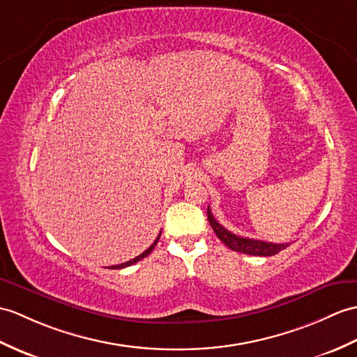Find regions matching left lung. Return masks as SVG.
<instances>
[{
	"instance_id": "8db88e82",
	"label": "left lung",
	"mask_w": 357,
	"mask_h": 357,
	"mask_svg": "<svg viewBox=\"0 0 357 357\" xmlns=\"http://www.w3.org/2000/svg\"><path fill=\"white\" fill-rule=\"evenodd\" d=\"M206 214H208V222L213 228L216 236L225 243L229 250L243 252L248 255H260V257H269L275 255L280 251L286 250L289 243H272V242H263V240H255V238H248V237H240L234 233H231L225 227H222L220 223L214 219L211 214L210 206L206 208Z\"/></svg>"
}]
</instances>
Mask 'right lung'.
<instances>
[{"instance_id":"obj_1","label":"right lung","mask_w":357,"mask_h":357,"mask_svg":"<svg viewBox=\"0 0 357 357\" xmlns=\"http://www.w3.org/2000/svg\"><path fill=\"white\" fill-rule=\"evenodd\" d=\"M160 237H161V233H160V236L156 237V240L155 242L147 248V250L143 252V254H139L138 257H135V259H132V260H129V261H126V263H121V264H117V266H111L112 269H123V268H128V266H130V264H134V263H137V261H139L141 259H144V257H147L149 254H151L152 251H153V248L156 246V243H158V240H160Z\"/></svg>"}]
</instances>
